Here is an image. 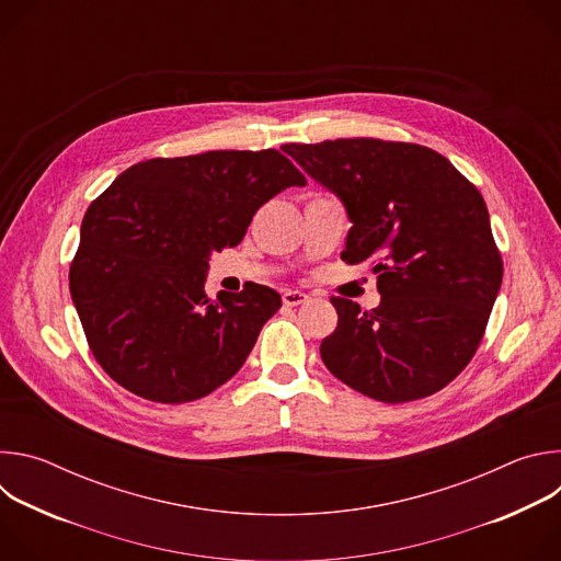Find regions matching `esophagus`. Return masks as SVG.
Wrapping results in <instances>:
<instances>
[{"instance_id":"1","label":"esophagus","mask_w":561,"mask_h":561,"mask_svg":"<svg viewBox=\"0 0 561 561\" xmlns=\"http://www.w3.org/2000/svg\"><path fill=\"white\" fill-rule=\"evenodd\" d=\"M282 299H284L286 306H299V304L308 301V295L301 293V290H284Z\"/></svg>"}]
</instances>
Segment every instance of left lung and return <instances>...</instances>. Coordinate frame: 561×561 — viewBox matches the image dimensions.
<instances>
[{
	"instance_id": "left-lung-1",
	"label": "left lung",
	"mask_w": 561,
	"mask_h": 561,
	"mask_svg": "<svg viewBox=\"0 0 561 561\" xmlns=\"http://www.w3.org/2000/svg\"><path fill=\"white\" fill-rule=\"evenodd\" d=\"M353 224L342 260H370L373 310L333 297L340 322L319 353L357 392L413 402L450 383L484 337L502 286V257L479 191L426 146L381 139L286 144Z\"/></svg>"
}]
</instances>
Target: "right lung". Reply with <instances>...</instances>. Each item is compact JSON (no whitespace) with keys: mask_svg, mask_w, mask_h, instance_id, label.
Returning <instances> with one entry per match:
<instances>
[{"mask_svg":"<svg viewBox=\"0 0 561 561\" xmlns=\"http://www.w3.org/2000/svg\"><path fill=\"white\" fill-rule=\"evenodd\" d=\"M290 186L306 180L279 150H210L139 162L89 206L70 297L119 386L184 404L242 368L282 297L253 284L208 299V262L242 242L257 208Z\"/></svg>","mask_w":561,"mask_h":561,"instance_id":"obj_1","label":"right lung"}]
</instances>
